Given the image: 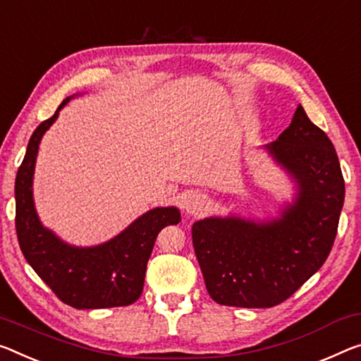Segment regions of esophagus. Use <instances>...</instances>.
<instances>
[{
	"mask_svg": "<svg viewBox=\"0 0 361 361\" xmlns=\"http://www.w3.org/2000/svg\"><path fill=\"white\" fill-rule=\"evenodd\" d=\"M205 207H207V199H205V196H202V194L194 192L185 199V210L190 215L202 214Z\"/></svg>",
	"mask_w": 361,
	"mask_h": 361,
	"instance_id": "obj_1",
	"label": "esophagus"
}]
</instances>
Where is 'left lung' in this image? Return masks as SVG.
I'll list each match as a JSON object with an SVG mask.
<instances>
[{
    "label": "left lung",
    "mask_w": 361,
    "mask_h": 361,
    "mask_svg": "<svg viewBox=\"0 0 361 361\" xmlns=\"http://www.w3.org/2000/svg\"><path fill=\"white\" fill-rule=\"evenodd\" d=\"M299 183V196L270 223L205 219L192 245L205 288L216 304L268 308L289 299L333 249L345 185L333 142L299 106L293 122L267 146Z\"/></svg>",
    "instance_id": "1"
}]
</instances>
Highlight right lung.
Listing matches in <instances>:
<instances>
[{"instance_id":"right-lung-1","label":"right lung","mask_w":361,"mask_h":361,"mask_svg":"<svg viewBox=\"0 0 361 361\" xmlns=\"http://www.w3.org/2000/svg\"><path fill=\"white\" fill-rule=\"evenodd\" d=\"M33 131L16 176V231L22 254L51 290L73 308L125 307L140 299L145 274L159 231L180 223L178 209L160 207L131 223L117 238L96 247L67 245L39 223L32 197L38 145L57 114Z\"/></svg>"}]
</instances>
